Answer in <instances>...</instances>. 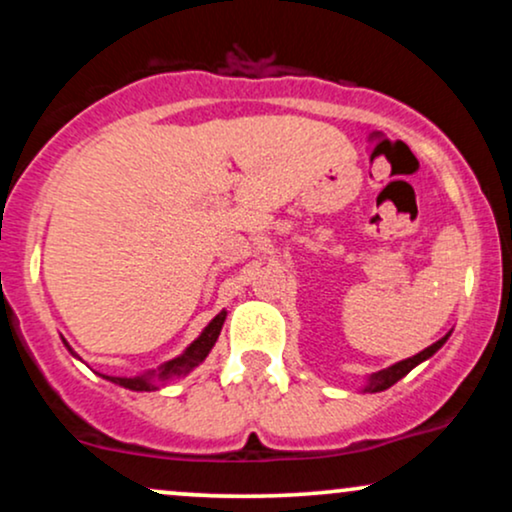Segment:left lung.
<instances>
[{"label":"left lung","instance_id":"1","mask_svg":"<svg viewBox=\"0 0 512 512\" xmlns=\"http://www.w3.org/2000/svg\"><path fill=\"white\" fill-rule=\"evenodd\" d=\"M445 339H448V337L438 339L436 344H431V346H428V349L419 351V354H416V356L404 358V361L395 363V366H390V368H385V370H378V373H373V375H370V380H368V387H366V390H368V392H380V390H387V387H392V385L397 383L399 378H404V375H407L411 368L419 366V363H421V361H426L428 356L436 354V351L440 349V346L445 344Z\"/></svg>","mask_w":512,"mask_h":512}]
</instances>
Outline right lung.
I'll return each instance as SVG.
<instances>
[{
	"label": "right lung",
	"mask_w": 512,
	"mask_h": 512,
	"mask_svg": "<svg viewBox=\"0 0 512 512\" xmlns=\"http://www.w3.org/2000/svg\"><path fill=\"white\" fill-rule=\"evenodd\" d=\"M223 320H226V313L216 315L214 320L209 322L207 330L202 332V337H199L195 344H190V349H187L185 354L178 356V358H173V361H168L166 366H161V370H158V373H156L158 378L168 380V378H173V375H185V373H190L192 368L199 366V363H202L204 358H207V354L211 351V346L216 344V339H219V332H221V327H223ZM151 375H154V373L142 375V378H108V375H105V378L113 380V383H117V385L127 387V390L149 392V390H158V385H154V380H151Z\"/></svg>",
	"instance_id": "right-lung-1"
}]
</instances>
